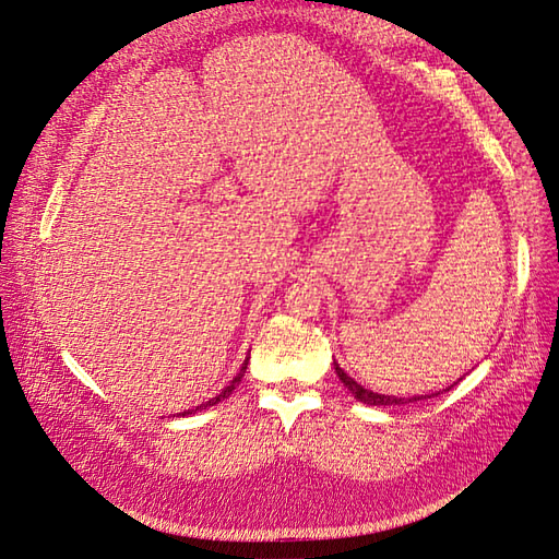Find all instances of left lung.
I'll use <instances>...</instances> for the list:
<instances>
[{"label":"left lung","instance_id":"8db88e82","mask_svg":"<svg viewBox=\"0 0 559 559\" xmlns=\"http://www.w3.org/2000/svg\"><path fill=\"white\" fill-rule=\"evenodd\" d=\"M334 370H336L338 379L343 382V386H346L355 399L362 401V403H367V406H401V403H413V401H423V399H432V396H437V394H432V396H408V399H401V396L377 394V391H370V389L360 386L358 382H355L353 377H348L346 372H343L336 360H334ZM454 384H456V382H454ZM454 384H451V386H454ZM451 386H449V389H451ZM449 389H444V391H449Z\"/></svg>","mask_w":559,"mask_h":559}]
</instances>
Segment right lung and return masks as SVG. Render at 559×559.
Masks as SVG:
<instances>
[{"label": "right lung", "instance_id": "right-lung-1", "mask_svg": "<svg viewBox=\"0 0 559 559\" xmlns=\"http://www.w3.org/2000/svg\"><path fill=\"white\" fill-rule=\"evenodd\" d=\"M247 362H249V358H245V362H242V367H240V372H237V374L233 377V382H230L228 386H225V389L221 391V394H218V396H213V399H209L206 403H199V406H197V408H189V411L180 413V415H182V418H185V415H192V413H197V411H206V408H211V406H216V403H218V401H223V399H228V396L233 394V391H235V386L242 382V377H245V372H247Z\"/></svg>", "mask_w": 559, "mask_h": 559}]
</instances>
